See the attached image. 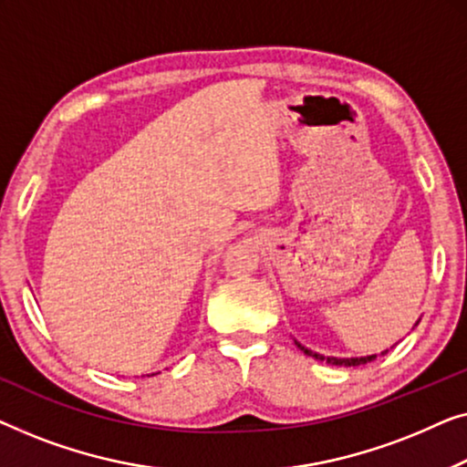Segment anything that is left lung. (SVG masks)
<instances>
[{"label": "left lung", "mask_w": 467, "mask_h": 467, "mask_svg": "<svg viewBox=\"0 0 467 467\" xmlns=\"http://www.w3.org/2000/svg\"><path fill=\"white\" fill-rule=\"evenodd\" d=\"M296 345H298L300 351L306 353V356L319 359V362L332 364V366H345V368H349V366H362V364L372 362V359H377V356H366V358H326V356H321V353H315V351H311V349H306V347H302V345L298 343V340H296ZM385 353H387V351L380 353V356H385Z\"/></svg>", "instance_id": "obj_1"}]
</instances>
